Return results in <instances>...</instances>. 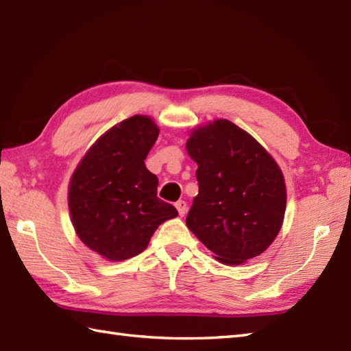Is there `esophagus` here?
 <instances>
[{"label":"esophagus","mask_w":351,"mask_h":351,"mask_svg":"<svg viewBox=\"0 0 351 351\" xmlns=\"http://www.w3.org/2000/svg\"><path fill=\"white\" fill-rule=\"evenodd\" d=\"M175 206H176L178 213H179V215H181V217H184L186 214V209H189V205H186L185 200H178L175 203Z\"/></svg>","instance_id":"obj_1"}]
</instances>
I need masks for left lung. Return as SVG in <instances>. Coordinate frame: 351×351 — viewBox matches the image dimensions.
I'll use <instances>...</instances> for the list:
<instances>
[{
    "label": "left lung",
    "instance_id": "1",
    "mask_svg": "<svg viewBox=\"0 0 351 351\" xmlns=\"http://www.w3.org/2000/svg\"><path fill=\"white\" fill-rule=\"evenodd\" d=\"M197 162L199 194L186 226L226 265L256 257L278 234L286 213V184L274 158L227 119L199 127L186 142Z\"/></svg>",
    "mask_w": 351,
    "mask_h": 351
}]
</instances>
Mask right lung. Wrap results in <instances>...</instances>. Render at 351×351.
<instances>
[{
	"mask_svg": "<svg viewBox=\"0 0 351 351\" xmlns=\"http://www.w3.org/2000/svg\"><path fill=\"white\" fill-rule=\"evenodd\" d=\"M158 128L136 115L112 127L79 162L69 190L75 230L88 248L113 262L134 257L178 210L157 197L158 179L145 166Z\"/></svg>",
	"mask_w": 351,
	"mask_h": 351,
	"instance_id": "add662e5",
	"label": "right lung"
}]
</instances>
